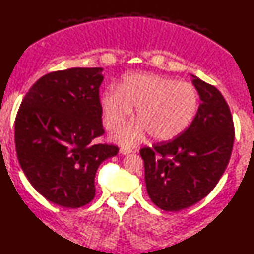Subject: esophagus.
Segmentation results:
<instances>
[{
  "label": "esophagus",
  "instance_id": "obj_1",
  "mask_svg": "<svg viewBox=\"0 0 254 254\" xmlns=\"http://www.w3.org/2000/svg\"><path fill=\"white\" fill-rule=\"evenodd\" d=\"M133 150L132 149H121L120 150V153L122 155H130V153H132Z\"/></svg>",
  "mask_w": 254,
  "mask_h": 254
}]
</instances>
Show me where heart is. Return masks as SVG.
I'll return each instance as SVG.
<instances>
[{
	"label": "heart",
	"instance_id": "b5f03b06",
	"mask_svg": "<svg viewBox=\"0 0 254 254\" xmlns=\"http://www.w3.org/2000/svg\"><path fill=\"white\" fill-rule=\"evenodd\" d=\"M101 103L105 125L111 131L120 129L136 108V122L116 134L121 145L131 146L145 133L156 140L179 136L197 114L199 94L190 82L153 73H132L125 77L118 89L105 91Z\"/></svg>",
	"mask_w": 254,
	"mask_h": 254
}]
</instances>
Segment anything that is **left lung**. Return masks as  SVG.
Returning a JSON list of instances; mask_svg holds the SVG:
<instances>
[{"label": "left lung", "instance_id": "obj_1", "mask_svg": "<svg viewBox=\"0 0 254 254\" xmlns=\"http://www.w3.org/2000/svg\"><path fill=\"white\" fill-rule=\"evenodd\" d=\"M200 104L190 127L166 143L143 147L147 194L164 211H181L206 197L230 162L232 115L216 86L192 75Z\"/></svg>", "mask_w": 254, "mask_h": 254}]
</instances>
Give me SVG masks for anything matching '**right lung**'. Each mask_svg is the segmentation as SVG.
<instances>
[{
	"label": "right lung",
	"instance_id": "add662e5",
	"mask_svg": "<svg viewBox=\"0 0 254 254\" xmlns=\"http://www.w3.org/2000/svg\"><path fill=\"white\" fill-rule=\"evenodd\" d=\"M102 68H71L41 77L15 121V146L24 175L53 204L77 208L95 197V176L118 147L96 143L104 134Z\"/></svg>",
	"mask_w": 254,
	"mask_h": 254
}]
</instances>
